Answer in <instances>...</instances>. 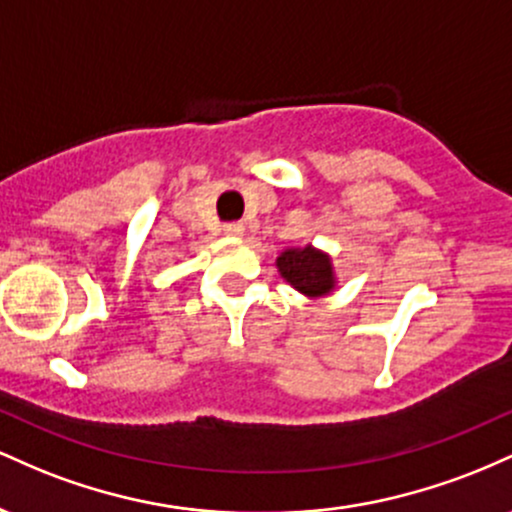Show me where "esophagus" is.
Wrapping results in <instances>:
<instances>
[{"label":"esophagus","instance_id":"obj_1","mask_svg":"<svg viewBox=\"0 0 512 512\" xmlns=\"http://www.w3.org/2000/svg\"><path fill=\"white\" fill-rule=\"evenodd\" d=\"M223 233H226V236H231V238H240L245 233V226H243V223H238V221L226 223V226H223Z\"/></svg>","mask_w":512,"mask_h":512}]
</instances>
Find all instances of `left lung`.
<instances>
[{
	"instance_id": "left-lung-1",
	"label": "left lung",
	"mask_w": 512,
	"mask_h": 512,
	"mask_svg": "<svg viewBox=\"0 0 512 512\" xmlns=\"http://www.w3.org/2000/svg\"><path fill=\"white\" fill-rule=\"evenodd\" d=\"M276 269L284 281L308 298H322L337 289L332 257L327 252L303 245V248H286L276 257Z\"/></svg>"
}]
</instances>
